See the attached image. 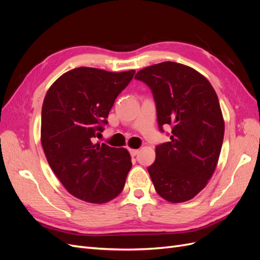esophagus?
<instances>
[{
    "label": "esophagus",
    "instance_id": "esophagus-1",
    "mask_svg": "<svg viewBox=\"0 0 260 260\" xmlns=\"http://www.w3.org/2000/svg\"><path fill=\"white\" fill-rule=\"evenodd\" d=\"M129 152H130V154H131V156L133 157V156H137V155L139 154V149H135V148H130V149H129Z\"/></svg>",
    "mask_w": 260,
    "mask_h": 260
}]
</instances>
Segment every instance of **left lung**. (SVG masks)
<instances>
[{"mask_svg":"<svg viewBox=\"0 0 260 260\" xmlns=\"http://www.w3.org/2000/svg\"><path fill=\"white\" fill-rule=\"evenodd\" d=\"M151 88L159 128L172 127L170 142L156 146L147 168L156 192L170 203L192 200L208 183L221 152L224 120L217 93L198 70L162 61L137 73Z\"/></svg>","mask_w":260,"mask_h":260,"instance_id":"8db88e82","label":"left lung"}]
</instances>
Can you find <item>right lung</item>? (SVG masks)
<instances>
[{
	"mask_svg": "<svg viewBox=\"0 0 260 260\" xmlns=\"http://www.w3.org/2000/svg\"><path fill=\"white\" fill-rule=\"evenodd\" d=\"M135 73L75 68L62 74L45 94L41 116L45 157L60 183L81 201L107 203L123 190L132 166L128 149L93 141Z\"/></svg>",
	"mask_w": 260,
	"mask_h": 260,
	"instance_id": "right-lung-1",
	"label": "right lung"
}]
</instances>
